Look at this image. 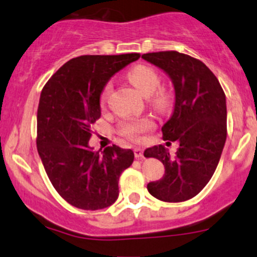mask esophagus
Returning <instances> with one entry per match:
<instances>
[{
  "label": "esophagus",
  "instance_id": "34e87169",
  "mask_svg": "<svg viewBox=\"0 0 257 257\" xmlns=\"http://www.w3.org/2000/svg\"><path fill=\"white\" fill-rule=\"evenodd\" d=\"M135 156L137 159H142L143 158V149H141V148H135Z\"/></svg>",
  "mask_w": 257,
  "mask_h": 257
}]
</instances>
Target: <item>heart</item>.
Instances as JSON below:
<instances>
[{"label":"heart","mask_w":257,"mask_h":257,"mask_svg":"<svg viewBox=\"0 0 257 257\" xmlns=\"http://www.w3.org/2000/svg\"><path fill=\"white\" fill-rule=\"evenodd\" d=\"M130 83L134 85L136 89L140 91L142 95L148 96L152 95V102L159 109H165L168 104H170V95L164 90L156 89L160 86V75L158 72L153 67L147 65H137L132 67L126 74ZM111 90V84L108 83L104 86L103 92L101 96V102L104 103L109 95ZM153 126V122L147 117H142V119H130L126 120L120 126V132L122 135L127 136L132 140H137L138 136L143 134L144 131L149 130Z\"/></svg>","instance_id":"1"}]
</instances>
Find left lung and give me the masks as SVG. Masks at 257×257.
<instances>
[{
    "mask_svg": "<svg viewBox=\"0 0 257 257\" xmlns=\"http://www.w3.org/2000/svg\"><path fill=\"white\" fill-rule=\"evenodd\" d=\"M142 59L172 80L174 107L161 130L165 141L179 143L174 156L161 144L144 152L146 158L158 159L165 166V176L148 184V191L164 202L188 201L200 194L219 164L226 142V96L218 78L195 57L159 51Z\"/></svg>",
    "mask_w": 257,
    "mask_h": 257,
    "instance_id": "left-lung-1",
    "label": "left lung"
}]
</instances>
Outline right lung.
I'll return each mask as SVG.
<instances>
[{"label":"right lung","instance_id":"right-lung-1","mask_svg":"<svg viewBox=\"0 0 257 257\" xmlns=\"http://www.w3.org/2000/svg\"><path fill=\"white\" fill-rule=\"evenodd\" d=\"M140 54L83 55L69 60L48 80L37 110V150L63 200L85 210L103 209L119 196V178L132 165L131 149L95 152L91 125L101 116V95L116 72Z\"/></svg>","mask_w":257,"mask_h":257}]
</instances>
